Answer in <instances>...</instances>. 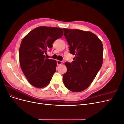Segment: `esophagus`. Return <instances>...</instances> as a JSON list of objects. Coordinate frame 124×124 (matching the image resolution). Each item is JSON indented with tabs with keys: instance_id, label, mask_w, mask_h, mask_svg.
<instances>
[{
	"instance_id": "34e87169",
	"label": "esophagus",
	"mask_w": 124,
	"mask_h": 124,
	"mask_svg": "<svg viewBox=\"0 0 124 124\" xmlns=\"http://www.w3.org/2000/svg\"><path fill=\"white\" fill-rule=\"evenodd\" d=\"M62 63V62L61 61H57V65H60Z\"/></svg>"
}]
</instances>
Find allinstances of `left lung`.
<instances>
[{"mask_svg":"<svg viewBox=\"0 0 124 124\" xmlns=\"http://www.w3.org/2000/svg\"><path fill=\"white\" fill-rule=\"evenodd\" d=\"M63 29L70 53L75 55L72 62L65 63L67 71L63 75V82L70 91L80 92L89 87L102 66L103 44L92 32Z\"/></svg>","mask_w":124,"mask_h":124,"instance_id":"1","label":"left lung"}]
</instances>
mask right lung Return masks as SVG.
<instances>
[{
  "label": "right lung",
  "instance_id": "right-lung-1",
  "mask_svg": "<svg viewBox=\"0 0 124 124\" xmlns=\"http://www.w3.org/2000/svg\"><path fill=\"white\" fill-rule=\"evenodd\" d=\"M62 35L61 28L40 26L32 30L22 40L19 50L20 66L29 83L34 87L43 88L50 82L57 62L46 58L45 54Z\"/></svg>",
  "mask_w": 124,
  "mask_h": 124
}]
</instances>
